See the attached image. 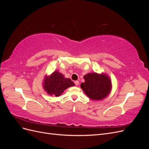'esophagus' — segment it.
<instances>
[{"mask_svg": "<svg viewBox=\"0 0 149 149\" xmlns=\"http://www.w3.org/2000/svg\"><path fill=\"white\" fill-rule=\"evenodd\" d=\"M74 84L76 86H78L79 84V81H75Z\"/></svg>", "mask_w": 149, "mask_h": 149, "instance_id": "esophagus-1", "label": "esophagus"}]
</instances>
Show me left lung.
I'll list each match as a JSON object with an SVG mask.
<instances>
[{"instance_id": "obj_1", "label": "left lung", "mask_w": 149, "mask_h": 149, "mask_svg": "<svg viewBox=\"0 0 149 149\" xmlns=\"http://www.w3.org/2000/svg\"><path fill=\"white\" fill-rule=\"evenodd\" d=\"M85 81L81 88L93 100H101L109 95L111 90V81L105 73H88L84 76Z\"/></svg>"}]
</instances>
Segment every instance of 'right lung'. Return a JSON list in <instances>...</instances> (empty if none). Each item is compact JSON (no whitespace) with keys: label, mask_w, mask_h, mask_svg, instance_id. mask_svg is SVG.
I'll return each mask as SVG.
<instances>
[{"label":"right lung","mask_w":149,"mask_h":149,"mask_svg":"<svg viewBox=\"0 0 149 149\" xmlns=\"http://www.w3.org/2000/svg\"><path fill=\"white\" fill-rule=\"evenodd\" d=\"M43 89L49 95L60 96L65 89L73 86L74 83L69 78H65L58 71H54L49 76H46L43 81Z\"/></svg>","instance_id":"1"}]
</instances>
